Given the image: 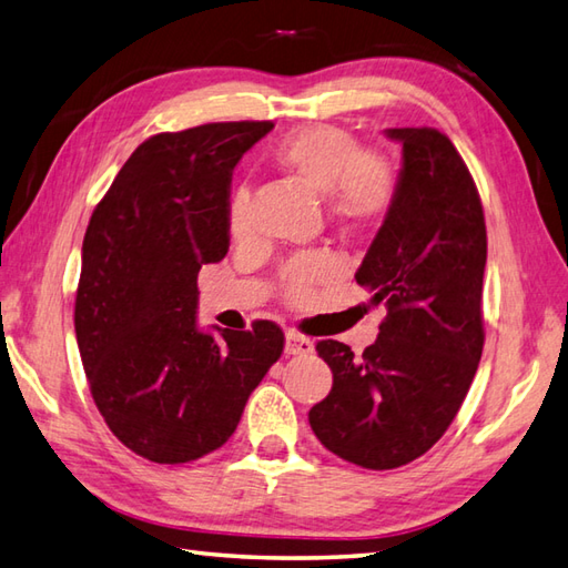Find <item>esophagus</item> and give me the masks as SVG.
<instances>
[{"instance_id":"esophagus-1","label":"esophagus","mask_w":568,"mask_h":568,"mask_svg":"<svg viewBox=\"0 0 568 568\" xmlns=\"http://www.w3.org/2000/svg\"><path fill=\"white\" fill-rule=\"evenodd\" d=\"M284 351H286V355H308L311 351H314V343L304 338V335L296 333V331H288Z\"/></svg>"}]
</instances>
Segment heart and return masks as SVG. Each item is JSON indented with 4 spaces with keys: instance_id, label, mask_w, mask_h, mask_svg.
<instances>
[{
    "instance_id": "heart-1",
    "label": "heart",
    "mask_w": 568,
    "mask_h": 568,
    "mask_svg": "<svg viewBox=\"0 0 568 568\" xmlns=\"http://www.w3.org/2000/svg\"><path fill=\"white\" fill-rule=\"evenodd\" d=\"M272 161L292 173L304 186L326 193L328 213L343 227H369L379 223L395 203L397 176L389 161L363 149L355 134L333 124H308L286 134L272 149ZM227 233L245 237L250 227V186L237 183L227 199ZM331 262L321 254H304L292 260L282 272L284 294L304 301L323 276Z\"/></svg>"
}]
</instances>
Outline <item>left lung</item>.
Returning <instances> with one entry per match:
<instances>
[{"instance_id":"left-lung-1","label":"left lung","mask_w":568,"mask_h":568,"mask_svg":"<svg viewBox=\"0 0 568 568\" xmlns=\"http://www.w3.org/2000/svg\"><path fill=\"white\" fill-rule=\"evenodd\" d=\"M387 136L402 142L397 195L355 272L387 316L363 355L316 343L333 389L308 412L323 446L369 470L407 466L446 434L485 343L488 233L476 181L444 132L402 126Z\"/></svg>"}]
</instances>
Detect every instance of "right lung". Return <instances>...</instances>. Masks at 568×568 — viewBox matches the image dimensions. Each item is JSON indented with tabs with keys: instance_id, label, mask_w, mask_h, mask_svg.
I'll list each match as a JSON object with an SVG mask.
<instances>
[{
	"instance_id": "add662e5",
	"label": "right lung",
	"mask_w": 568,
	"mask_h": 568,
	"mask_svg": "<svg viewBox=\"0 0 568 568\" xmlns=\"http://www.w3.org/2000/svg\"><path fill=\"white\" fill-rule=\"evenodd\" d=\"M272 122H211L139 144L90 215L75 338L110 432L154 463L223 446L284 333L195 326L201 264L227 254L233 169Z\"/></svg>"
}]
</instances>
